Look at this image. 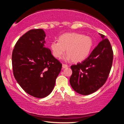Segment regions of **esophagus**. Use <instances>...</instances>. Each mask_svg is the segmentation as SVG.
<instances>
[{
  "mask_svg": "<svg viewBox=\"0 0 124 124\" xmlns=\"http://www.w3.org/2000/svg\"><path fill=\"white\" fill-rule=\"evenodd\" d=\"M68 65H67L66 64H62V68H67L68 67Z\"/></svg>",
  "mask_w": 124,
  "mask_h": 124,
  "instance_id": "obj_1",
  "label": "esophagus"
}]
</instances>
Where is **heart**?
Segmentation results:
<instances>
[{"label":"heart","mask_w":124,"mask_h":124,"mask_svg":"<svg viewBox=\"0 0 124 124\" xmlns=\"http://www.w3.org/2000/svg\"><path fill=\"white\" fill-rule=\"evenodd\" d=\"M92 44V40L90 37L76 33H66L60 37L58 41L52 42L51 49L56 58L61 57L67 49V59L78 62L87 57Z\"/></svg>","instance_id":"1"}]
</instances>
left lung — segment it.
<instances>
[{"label":"left lung","instance_id":"left-lung-1","mask_svg":"<svg viewBox=\"0 0 124 124\" xmlns=\"http://www.w3.org/2000/svg\"><path fill=\"white\" fill-rule=\"evenodd\" d=\"M102 40L89 57L81 63L70 67L71 86L83 95L93 93L103 85L107 80L112 66L113 51L109 40L100 34Z\"/></svg>","mask_w":124,"mask_h":124}]
</instances>
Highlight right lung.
<instances>
[{"instance_id": "right-lung-1", "label": "right lung", "mask_w": 124, "mask_h": 124, "mask_svg": "<svg viewBox=\"0 0 124 124\" xmlns=\"http://www.w3.org/2000/svg\"><path fill=\"white\" fill-rule=\"evenodd\" d=\"M43 29H31L17 41L12 54L14 75L17 82L29 95L46 97L52 92L62 63L45 44Z\"/></svg>"}]
</instances>
